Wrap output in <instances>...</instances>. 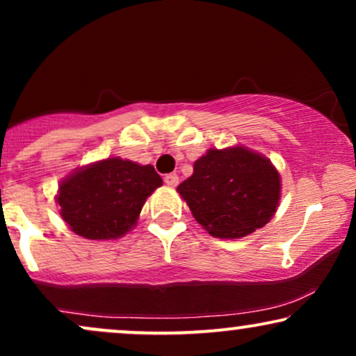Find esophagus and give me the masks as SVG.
Listing matches in <instances>:
<instances>
[{
  "label": "esophagus",
  "mask_w": 356,
  "mask_h": 356,
  "mask_svg": "<svg viewBox=\"0 0 356 356\" xmlns=\"http://www.w3.org/2000/svg\"><path fill=\"white\" fill-rule=\"evenodd\" d=\"M164 182L167 184L169 187H175L179 184V177L177 174H167L164 177Z\"/></svg>",
  "instance_id": "esophagus-1"
}]
</instances>
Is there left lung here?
Instances as JSON below:
<instances>
[{
  "instance_id": "left-lung-1",
  "label": "left lung",
  "mask_w": 356,
  "mask_h": 356,
  "mask_svg": "<svg viewBox=\"0 0 356 356\" xmlns=\"http://www.w3.org/2000/svg\"><path fill=\"white\" fill-rule=\"evenodd\" d=\"M177 192L195 220L220 239L251 234L271 220L281 199V177L263 154L243 145L209 149Z\"/></svg>"
}]
</instances>
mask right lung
<instances>
[{"mask_svg":"<svg viewBox=\"0 0 356 356\" xmlns=\"http://www.w3.org/2000/svg\"><path fill=\"white\" fill-rule=\"evenodd\" d=\"M161 186L162 177L152 165L108 157L67 175L55 201L75 234L92 241L118 239L134 229L147 197Z\"/></svg>","mask_w":356,"mask_h":356,"instance_id":"add662e5","label":"right lung"}]
</instances>
